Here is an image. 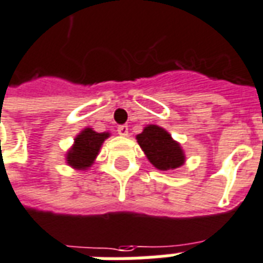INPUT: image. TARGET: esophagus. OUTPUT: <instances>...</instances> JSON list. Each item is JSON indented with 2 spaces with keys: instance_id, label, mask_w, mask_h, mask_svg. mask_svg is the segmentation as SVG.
<instances>
[{
  "instance_id": "obj_1",
  "label": "esophagus",
  "mask_w": 263,
  "mask_h": 263,
  "mask_svg": "<svg viewBox=\"0 0 263 263\" xmlns=\"http://www.w3.org/2000/svg\"><path fill=\"white\" fill-rule=\"evenodd\" d=\"M117 132L120 136H128V125H120L117 128Z\"/></svg>"
}]
</instances>
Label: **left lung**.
<instances>
[{
	"instance_id": "1",
	"label": "left lung",
	"mask_w": 263,
	"mask_h": 263,
	"mask_svg": "<svg viewBox=\"0 0 263 263\" xmlns=\"http://www.w3.org/2000/svg\"><path fill=\"white\" fill-rule=\"evenodd\" d=\"M136 140L153 166L160 171H173L185 162V154L165 128L150 124L143 128Z\"/></svg>"
}]
</instances>
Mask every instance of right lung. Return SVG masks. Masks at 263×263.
I'll return each mask as SVG.
<instances>
[{"label":"right lung","instance_id":"right-lung-1","mask_svg":"<svg viewBox=\"0 0 263 263\" xmlns=\"http://www.w3.org/2000/svg\"><path fill=\"white\" fill-rule=\"evenodd\" d=\"M109 136V132H95L92 128H84L76 135L73 144L67 152V164L76 171H87L95 162L102 143Z\"/></svg>","mask_w":263,"mask_h":263}]
</instances>
